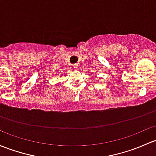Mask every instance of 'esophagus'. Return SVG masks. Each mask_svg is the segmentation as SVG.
Listing matches in <instances>:
<instances>
[{"instance_id": "esophagus-1", "label": "esophagus", "mask_w": 156, "mask_h": 156, "mask_svg": "<svg viewBox=\"0 0 156 156\" xmlns=\"http://www.w3.org/2000/svg\"><path fill=\"white\" fill-rule=\"evenodd\" d=\"M73 67L74 69H77L78 68V64L77 63H75V64H73Z\"/></svg>"}]
</instances>
